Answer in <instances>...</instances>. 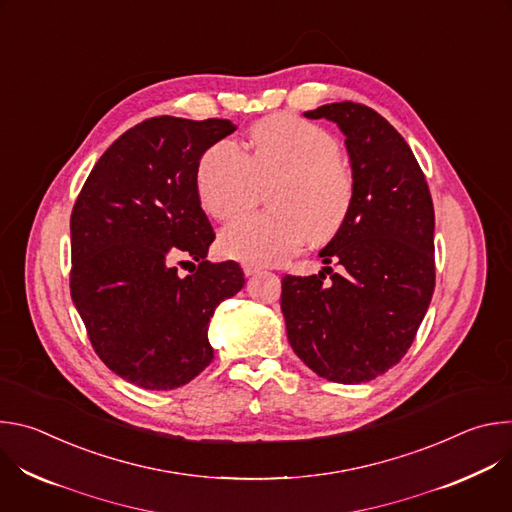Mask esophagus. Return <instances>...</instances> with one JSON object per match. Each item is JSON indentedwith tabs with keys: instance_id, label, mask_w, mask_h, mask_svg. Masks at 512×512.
Masks as SVG:
<instances>
[{
	"instance_id": "obj_1",
	"label": "esophagus",
	"mask_w": 512,
	"mask_h": 512,
	"mask_svg": "<svg viewBox=\"0 0 512 512\" xmlns=\"http://www.w3.org/2000/svg\"><path fill=\"white\" fill-rule=\"evenodd\" d=\"M257 271H259V267H257V265H249V263H245V265H243V273H245L247 277H249V275H255Z\"/></svg>"
}]
</instances>
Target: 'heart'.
<instances>
[{
  "mask_svg": "<svg viewBox=\"0 0 512 512\" xmlns=\"http://www.w3.org/2000/svg\"><path fill=\"white\" fill-rule=\"evenodd\" d=\"M251 156L233 139L204 152L196 170L202 208L229 221L249 210L261 184L273 182L277 210L237 218L221 233L223 255L249 265H275L294 255L308 235L328 241L344 225L354 200V178L338 156V141L296 115H273L253 125Z\"/></svg>",
  "mask_w": 512,
  "mask_h": 512,
  "instance_id": "heart-1",
  "label": "heart"
}]
</instances>
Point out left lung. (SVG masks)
Segmentation results:
<instances>
[{
	"label": "left lung",
	"mask_w": 512,
	"mask_h": 512,
	"mask_svg": "<svg viewBox=\"0 0 512 512\" xmlns=\"http://www.w3.org/2000/svg\"><path fill=\"white\" fill-rule=\"evenodd\" d=\"M344 133L354 200L318 253L340 271L285 275L281 312L304 364L334 383H367L409 350L435 287V214L425 176L401 133L360 103L304 113ZM331 275L325 279V273Z\"/></svg>",
	"instance_id": "left-lung-1"
}]
</instances>
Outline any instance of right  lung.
<instances>
[{
    "label": "right lung",
    "instance_id": "right-lung-1",
    "mask_svg": "<svg viewBox=\"0 0 512 512\" xmlns=\"http://www.w3.org/2000/svg\"><path fill=\"white\" fill-rule=\"evenodd\" d=\"M233 131L229 119H145L111 143L72 208V302L99 358L137 387L200 375L210 318L245 285L239 263L206 261L214 231L196 192L200 158ZM192 258L182 278L175 263Z\"/></svg>",
    "mask_w": 512,
    "mask_h": 512
}]
</instances>
